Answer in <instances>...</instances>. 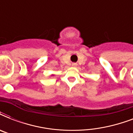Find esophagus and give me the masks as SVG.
<instances>
[{
	"instance_id": "esophagus-1",
	"label": "esophagus",
	"mask_w": 133,
	"mask_h": 133,
	"mask_svg": "<svg viewBox=\"0 0 133 133\" xmlns=\"http://www.w3.org/2000/svg\"><path fill=\"white\" fill-rule=\"evenodd\" d=\"M72 67H77V63H72Z\"/></svg>"
}]
</instances>
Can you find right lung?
I'll return each instance as SVG.
<instances>
[{
	"instance_id": "obj_1",
	"label": "right lung",
	"mask_w": 133,
	"mask_h": 133,
	"mask_svg": "<svg viewBox=\"0 0 133 133\" xmlns=\"http://www.w3.org/2000/svg\"><path fill=\"white\" fill-rule=\"evenodd\" d=\"M52 76H54V75H52Z\"/></svg>"
}]
</instances>
